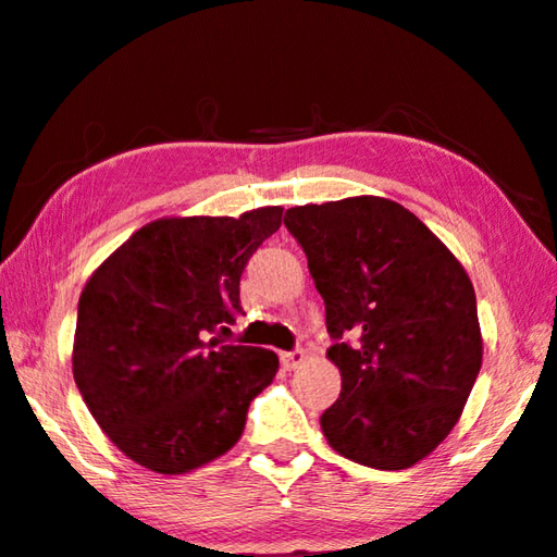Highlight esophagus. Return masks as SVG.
Here are the masks:
<instances>
[{
  "label": "esophagus",
  "mask_w": 557,
  "mask_h": 557,
  "mask_svg": "<svg viewBox=\"0 0 557 557\" xmlns=\"http://www.w3.org/2000/svg\"><path fill=\"white\" fill-rule=\"evenodd\" d=\"M278 359L284 369H296L306 359V354H304V349H292V351H281Z\"/></svg>",
  "instance_id": "1"
}]
</instances>
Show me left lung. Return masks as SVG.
I'll return each mask as SVG.
<instances>
[{"instance_id": "obj_1", "label": "left lung", "mask_w": 557, "mask_h": 557, "mask_svg": "<svg viewBox=\"0 0 557 557\" xmlns=\"http://www.w3.org/2000/svg\"><path fill=\"white\" fill-rule=\"evenodd\" d=\"M326 306L342 394L329 445L374 470H407L453 432L482 367L478 298L453 251L379 196L286 211Z\"/></svg>"}]
</instances>
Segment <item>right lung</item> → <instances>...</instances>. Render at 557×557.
I'll return each mask as SVG.
<instances>
[{"mask_svg":"<svg viewBox=\"0 0 557 557\" xmlns=\"http://www.w3.org/2000/svg\"><path fill=\"white\" fill-rule=\"evenodd\" d=\"M281 206L238 219H160L87 278L72 374L120 453L160 474L198 470L244 434L248 405L278 372L259 346L219 344L240 313V273L281 225Z\"/></svg>","mask_w":557,"mask_h":557,"instance_id":"1","label":"right lung"}]
</instances>
